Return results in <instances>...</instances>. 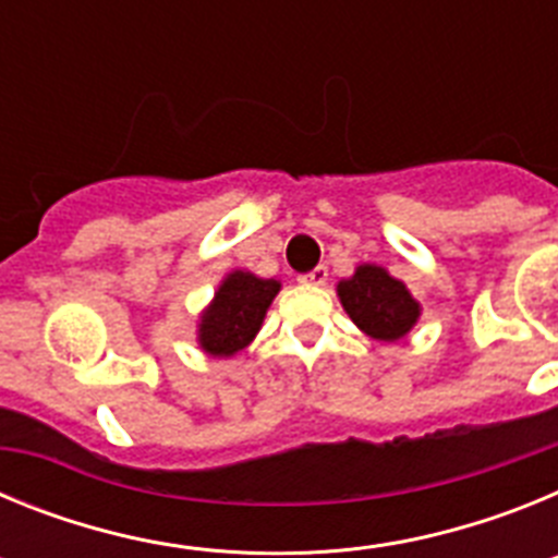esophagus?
I'll return each instance as SVG.
<instances>
[{"mask_svg": "<svg viewBox=\"0 0 558 558\" xmlns=\"http://www.w3.org/2000/svg\"><path fill=\"white\" fill-rule=\"evenodd\" d=\"M327 279H329V274H327V268H324V265L313 268V270H310V274L299 276V282H302V284H315V288H322V284H327Z\"/></svg>", "mask_w": 558, "mask_h": 558, "instance_id": "1", "label": "esophagus"}]
</instances>
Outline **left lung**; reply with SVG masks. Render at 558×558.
<instances>
[{"label": "left lung", "instance_id": "1", "mask_svg": "<svg viewBox=\"0 0 558 558\" xmlns=\"http://www.w3.org/2000/svg\"><path fill=\"white\" fill-rule=\"evenodd\" d=\"M338 295L349 318L377 340H399L418 318V304L405 284L377 265H360L352 279L338 284Z\"/></svg>", "mask_w": 558, "mask_h": 558}]
</instances>
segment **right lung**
<instances>
[{
  "mask_svg": "<svg viewBox=\"0 0 558 558\" xmlns=\"http://www.w3.org/2000/svg\"><path fill=\"white\" fill-rule=\"evenodd\" d=\"M279 293L276 279H259L245 270H234L215 293V302L201 318V347L215 357H229L254 340L263 327L274 295Z\"/></svg>",
  "mask_w": 558,
  "mask_h": 558,
  "instance_id": "right-lung-1",
  "label": "right lung"
}]
</instances>
